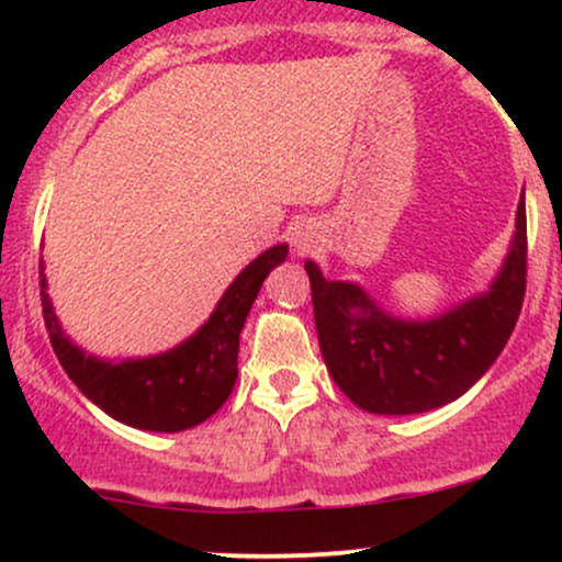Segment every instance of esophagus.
<instances>
[{
	"mask_svg": "<svg viewBox=\"0 0 562 562\" xmlns=\"http://www.w3.org/2000/svg\"><path fill=\"white\" fill-rule=\"evenodd\" d=\"M312 235H314V232H312V227H308V224H295L293 235H290V240H293V248L301 250V254H303V250L312 248Z\"/></svg>",
	"mask_w": 562,
	"mask_h": 562,
	"instance_id": "1",
	"label": "esophagus"
}]
</instances>
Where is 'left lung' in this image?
Returning a JSON list of instances; mask_svg holds the SVG:
<instances>
[{
  "label": "left lung",
  "mask_w": 562,
  "mask_h": 562,
  "mask_svg": "<svg viewBox=\"0 0 562 562\" xmlns=\"http://www.w3.org/2000/svg\"><path fill=\"white\" fill-rule=\"evenodd\" d=\"M526 250L520 195L513 245L486 293L417 322L391 317L357 282L325 280L317 263H303L322 357L338 389L375 415H417L460 398L515 330L526 295Z\"/></svg>",
  "instance_id": "8db88e82"
}]
</instances>
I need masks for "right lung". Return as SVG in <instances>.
I'll return each instance as SVG.
<instances>
[{"mask_svg":"<svg viewBox=\"0 0 562 562\" xmlns=\"http://www.w3.org/2000/svg\"><path fill=\"white\" fill-rule=\"evenodd\" d=\"M285 259V243L263 250L224 290L214 314L195 335L166 353L124 362L97 359L70 344L47 295L44 263H38L44 325L63 370L89 402L132 428L177 434L209 420L229 398L237 380V351L245 317L267 274Z\"/></svg>","mask_w":562,"mask_h":562,"instance_id":"right-lung-1","label":"right lung"}]
</instances>
